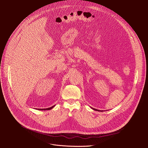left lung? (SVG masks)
I'll return each instance as SVG.
<instances>
[{
	"mask_svg": "<svg viewBox=\"0 0 148 148\" xmlns=\"http://www.w3.org/2000/svg\"><path fill=\"white\" fill-rule=\"evenodd\" d=\"M94 110H95V111H99V110H96V109H94V108H92Z\"/></svg>",
	"mask_w": 148,
	"mask_h": 148,
	"instance_id": "left-lung-1",
	"label": "left lung"
}]
</instances>
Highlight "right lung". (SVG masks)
<instances>
[{
  "mask_svg": "<svg viewBox=\"0 0 148 148\" xmlns=\"http://www.w3.org/2000/svg\"><path fill=\"white\" fill-rule=\"evenodd\" d=\"M54 107V105L51 107H50V108H46V109H39L38 110H51L53 107Z\"/></svg>",
  "mask_w": 148,
  "mask_h": 148,
  "instance_id": "obj_1",
  "label": "right lung"
}]
</instances>
